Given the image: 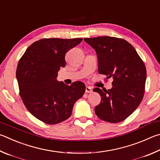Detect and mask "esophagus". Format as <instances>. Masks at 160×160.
<instances>
[{"mask_svg":"<svg viewBox=\"0 0 160 160\" xmlns=\"http://www.w3.org/2000/svg\"><path fill=\"white\" fill-rule=\"evenodd\" d=\"M92 92V88L91 86H86V93H91Z\"/></svg>","mask_w":160,"mask_h":160,"instance_id":"obj_1","label":"esophagus"}]
</instances>
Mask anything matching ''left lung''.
<instances>
[{"label":"left lung","instance_id":"obj_1","mask_svg":"<svg viewBox=\"0 0 160 160\" xmlns=\"http://www.w3.org/2000/svg\"><path fill=\"white\" fill-rule=\"evenodd\" d=\"M84 41L96 50L99 74L113 78L111 89H93L101 96L95 112L105 122L124 121L136 110L144 96L146 68L143 62L124 39L99 36Z\"/></svg>","mask_w":160,"mask_h":160}]
</instances>
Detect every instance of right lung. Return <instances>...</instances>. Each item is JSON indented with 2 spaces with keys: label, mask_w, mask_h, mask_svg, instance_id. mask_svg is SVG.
Wrapping results in <instances>:
<instances>
[{
  "label": "right lung",
  "mask_w": 160,
  "mask_h": 160,
  "mask_svg": "<svg viewBox=\"0 0 160 160\" xmlns=\"http://www.w3.org/2000/svg\"><path fill=\"white\" fill-rule=\"evenodd\" d=\"M82 40L41 39L31 45L19 61L16 77L19 95L28 111L46 124L68 119L74 103L84 94L83 82L68 86L56 79L60 67H65L66 52Z\"/></svg>",
  "instance_id": "obj_1"
}]
</instances>
